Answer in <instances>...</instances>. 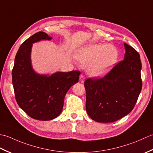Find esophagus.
<instances>
[{
  "label": "esophagus",
  "instance_id": "34e87169",
  "mask_svg": "<svg viewBox=\"0 0 153 153\" xmlns=\"http://www.w3.org/2000/svg\"><path fill=\"white\" fill-rule=\"evenodd\" d=\"M85 77H84V76L83 75H80V76H79V82H82V83H83L84 82V81H85Z\"/></svg>",
  "mask_w": 153,
  "mask_h": 153
}]
</instances>
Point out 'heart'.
Here are the masks:
<instances>
[{"mask_svg":"<svg viewBox=\"0 0 153 153\" xmlns=\"http://www.w3.org/2000/svg\"><path fill=\"white\" fill-rule=\"evenodd\" d=\"M118 52L112 45L95 43L85 46L77 53V59L84 65H89L88 73L92 76H100L107 72L116 62Z\"/></svg>","mask_w":153,"mask_h":153,"instance_id":"b5f03b06","label":"heart"}]
</instances>
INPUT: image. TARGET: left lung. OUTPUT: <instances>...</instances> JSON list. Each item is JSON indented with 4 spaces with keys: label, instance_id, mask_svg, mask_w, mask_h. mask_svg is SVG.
I'll list each match as a JSON object with an SVG mask.
<instances>
[{
    "label": "left lung",
    "instance_id": "8db88e82",
    "mask_svg": "<svg viewBox=\"0 0 153 153\" xmlns=\"http://www.w3.org/2000/svg\"><path fill=\"white\" fill-rule=\"evenodd\" d=\"M124 59L100 78L85 81L86 110L98 122H113L134 109L142 88L140 55L124 43Z\"/></svg>",
    "mask_w": 153,
    "mask_h": 153
}]
</instances>
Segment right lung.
Segmentation results:
<instances>
[{
  "label": "right lung",
  "instance_id": "add662e5",
  "mask_svg": "<svg viewBox=\"0 0 153 153\" xmlns=\"http://www.w3.org/2000/svg\"><path fill=\"white\" fill-rule=\"evenodd\" d=\"M51 39L43 31L32 35L23 43L15 57L12 77L16 102L31 118L51 120L60 114L65 95L71 85L78 82L80 71L56 72L51 76L38 75L31 68L32 43Z\"/></svg>",
  "mask_w": 153,
  "mask_h": 153
}]
</instances>
